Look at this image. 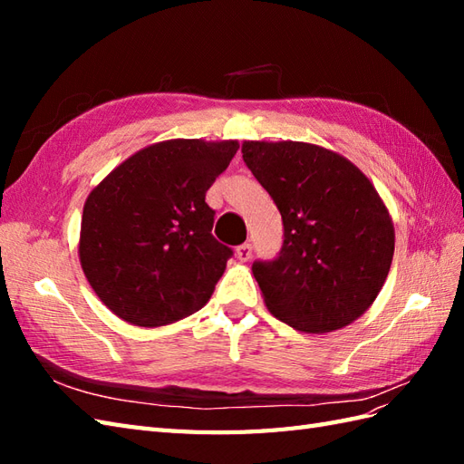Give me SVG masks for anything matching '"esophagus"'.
Listing matches in <instances>:
<instances>
[{"label":"esophagus","mask_w":464,"mask_h":464,"mask_svg":"<svg viewBox=\"0 0 464 464\" xmlns=\"http://www.w3.org/2000/svg\"><path fill=\"white\" fill-rule=\"evenodd\" d=\"M237 259L239 261H249L251 257H253V247H251V243H243V245H239L237 247Z\"/></svg>","instance_id":"esophagus-1"}]
</instances>
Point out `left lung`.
I'll use <instances>...</instances> for the list:
<instances>
[{
  "mask_svg": "<svg viewBox=\"0 0 464 464\" xmlns=\"http://www.w3.org/2000/svg\"><path fill=\"white\" fill-rule=\"evenodd\" d=\"M241 153L283 217L279 257L253 263L271 314L304 333L357 321L395 253V227L369 177L314 143L243 141Z\"/></svg>",
  "mask_w": 464,
  "mask_h": 464,
  "instance_id": "8db88e82",
  "label": "left lung"
}]
</instances>
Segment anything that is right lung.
Wrapping results in <instances>:
<instances>
[{
    "label": "right lung",
    "mask_w": 464,
    "mask_h": 464,
    "mask_svg": "<svg viewBox=\"0 0 464 464\" xmlns=\"http://www.w3.org/2000/svg\"><path fill=\"white\" fill-rule=\"evenodd\" d=\"M239 141L167 140L127 157L87 195L80 263L97 297L137 327H163L211 299L233 251L205 193Z\"/></svg>",
    "instance_id": "1"
}]
</instances>
